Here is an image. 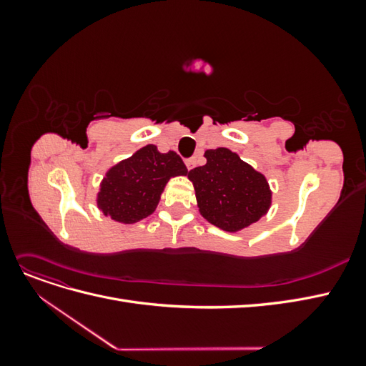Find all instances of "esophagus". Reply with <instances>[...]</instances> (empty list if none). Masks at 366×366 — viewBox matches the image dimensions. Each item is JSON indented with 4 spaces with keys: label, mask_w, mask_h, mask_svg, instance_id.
Segmentation results:
<instances>
[{
    "label": "esophagus",
    "mask_w": 366,
    "mask_h": 366,
    "mask_svg": "<svg viewBox=\"0 0 366 366\" xmlns=\"http://www.w3.org/2000/svg\"><path fill=\"white\" fill-rule=\"evenodd\" d=\"M195 164H197V157H191V159L186 160V168L187 169H194Z\"/></svg>",
    "instance_id": "34e87169"
}]
</instances>
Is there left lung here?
<instances>
[{
	"label": "left lung",
	"mask_w": 366,
	"mask_h": 366,
	"mask_svg": "<svg viewBox=\"0 0 366 366\" xmlns=\"http://www.w3.org/2000/svg\"><path fill=\"white\" fill-rule=\"evenodd\" d=\"M206 164L187 174L200 214L219 229L238 232L267 214L272 191L265 177L227 148L207 149Z\"/></svg>",
	"instance_id": "left-lung-1"
}]
</instances>
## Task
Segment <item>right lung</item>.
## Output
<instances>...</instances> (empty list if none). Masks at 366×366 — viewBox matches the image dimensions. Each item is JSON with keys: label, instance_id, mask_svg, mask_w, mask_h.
<instances>
[{"label": "right lung", "instance_id": "obj_1", "mask_svg": "<svg viewBox=\"0 0 366 366\" xmlns=\"http://www.w3.org/2000/svg\"><path fill=\"white\" fill-rule=\"evenodd\" d=\"M186 174L179 154H163L157 147L147 145L108 169L97 194V207L117 223H137L156 210L171 177Z\"/></svg>", "mask_w": 366, "mask_h": 366}]
</instances>
